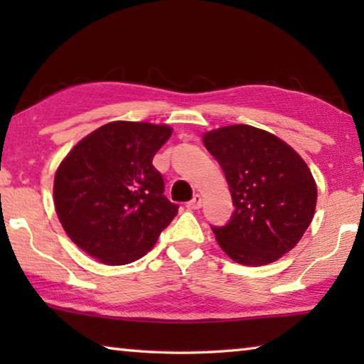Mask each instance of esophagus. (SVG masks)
<instances>
[{
    "label": "esophagus",
    "mask_w": 364,
    "mask_h": 364,
    "mask_svg": "<svg viewBox=\"0 0 364 364\" xmlns=\"http://www.w3.org/2000/svg\"><path fill=\"white\" fill-rule=\"evenodd\" d=\"M202 204H204V199H202L200 194H196L193 200H189L186 207L191 208V210H199V208L202 207Z\"/></svg>",
    "instance_id": "esophagus-1"
}]
</instances>
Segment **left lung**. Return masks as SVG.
<instances>
[{
  "label": "left lung",
  "mask_w": 364,
  "mask_h": 364,
  "mask_svg": "<svg viewBox=\"0 0 364 364\" xmlns=\"http://www.w3.org/2000/svg\"><path fill=\"white\" fill-rule=\"evenodd\" d=\"M231 191L234 212L215 239L232 262L273 263L291 252L315 217L318 189L305 160L276 134L250 125L204 133Z\"/></svg>",
  "instance_id": "8db88e82"
}]
</instances>
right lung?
Segmentation results:
<instances>
[{
    "mask_svg": "<svg viewBox=\"0 0 364 364\" xmlns=\"http://www.w3.org/2000/svg\"><path fill=\"white\" fill-rule=\"evenodd\" d=\"M168 125L115 120L86 134L54 175V208L67 236L100 263L144 257L178 213L152 159Z\"/></svg>",
    "mask_w": 364,
    "mask_h": 364,
    "instance_id": "1",
    "label": "right lung"
}]
</instances>
